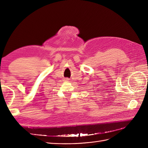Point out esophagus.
Listing matches in <instances>:
<instances>
[{
  "instance_id": "1",
  "label": "esophagus",
  "mask_w": 148,
  "mask_h": 148,
  "mask_svg": "<svg viewBox=\"0 0 148 148\" xmlns=\"http://www.w3.org/2000/svg\"><path fill=\"white\" fill-rule=\"evenodd\" d=\"M65 81H67V82H69V79L68 78H65Z\"/></svg>"
}]
</instances>
